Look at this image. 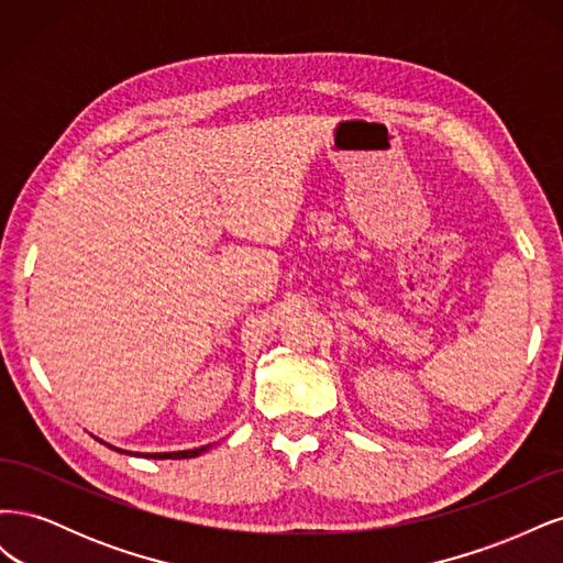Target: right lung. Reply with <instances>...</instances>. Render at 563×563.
Instances as JSON below:
<instances>
[{"instance_id":"add662e5","label":"right lung","mask_w":563,"mask_h":563,"mask_svg":"<svg viewBox=\"0 0 563 563\" xmlns=\"http://www.w3.org/2000/svg\"><path fill=\"white\" fill-rule=\"evenodd\" d=\"M100 441V439H98ZM100 444H106V441H100ZM110 446V444H108ZM110 449H114V446H110ZM207 449H211V446H201V449H192V451H174V453H131V451H122V449H114V451H119V453H129V455H143V457H155V460H180V457H197V455H201L203 451Z\"/></svg>"}]
</instances>
